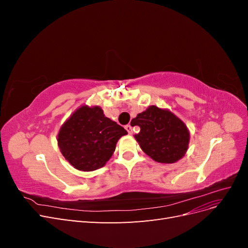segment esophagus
Masks as SVG:
<instances>
[{
	"mask_svg": "<svg viewBox=\"0 0 248 248\" xmlns=\"http://www.w3.org/2000/svg\"><path fill=\"white\" fill-rule=\"evenodd\" d=\"M125 129H126L127 131H128V133H129V134H131V133H132V127H131V125H130V124L126 125V126H125Z\"/></svg>",
	"mask_w": 248,
	"mask_h": 248,
	"instance_id": "obj_1",
	"label": "esophagus"
}]
</instances>
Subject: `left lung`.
Returning a JSON list of instances; mask_svg holds the SVG:
<instances>
[{
  "instance_id": "left-lung-1",
  "label": "left lung",
  "mask_w": 248,
  "mask_h": 248,
  "mask_svg": "<svg viewBox=\"0 0 248 248\" xmlns=\"http://www.w3.org/2000/svg\"><path fill=\"white\" fill-rule=\"evenodd\" d=\"M133 121L140 128L134 138L142 151L155 161L174 163L186 153L189 142L188 129L170 110L152 106Z\"/></svg>"
}]
</instances>
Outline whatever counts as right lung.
<instances>
[{"mask_svg": "<svg viewBox=\"0 0 248 248\" xmlns=\"http://www.w3.org/2000/svg\"><path fill=\"white\" fill-rule=\"evenodd\" d=\"M127 131L103 115L98 108H79L60 129L58 144L63 156L77 170L102 168L115 152L116 144Z\"/></svg>", "mask_w": 248, "mask_h": 248, "instance_id": "obj_1", "label": "right lung"}]
</instances>
